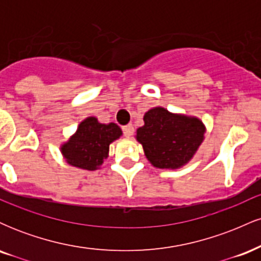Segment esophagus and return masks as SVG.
<instances>
[{"label": "esophagus", "instance_id": "1", "mask_svg": "<svg viewBox=\"0 0 261 261\" xmlns=\"http://www.w3.org/2000/svg\"><path fill=\"white\" fill-rule=\"evenodd\" d=\"M122 131H124V135H125V137H131L134 135V131H135V128H134V126L133 125H126V126H124L122 127Z\"/></svg>", "mask_w": 261, "mask_h": 261}]
</instances>
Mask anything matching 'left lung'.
I'll list each match as a JSON object with an SVG mask.
<instances>
[{
    "label": "left lung",
    "mask_w": 261,
    "mask_h": 261,
    "mask_svg": "<svg viewBox=\"0 0 261 261\" xmlns=\"http://www.w3.org/2000/svg\"><path fill=\"white\" fill-rule=\"evenodd\" d=\"M143 121L145 125L136 131V140L149 163L161 169H178L189 163L206 133L196 116L170 113L162 107L149 109Z\"/></svg>",
    "instance_id": "8db88e82"
}]
</instances>
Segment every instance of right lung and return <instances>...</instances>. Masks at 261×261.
Masks as SVG:
<instances>
[{"label":"right lung","mask_w":261,"mask_h":261,"mask_svg":"<svg viewBox=\"0 0 261 261\" xmlns=\"http://www.w3.org/2000/svg\"><path fill=\"white\" fill-rule=\"evenodd\" d=\"M122 135L114 122L101 124L94 116L80 122L76 133L60 147L62 157L70 166L85 170H97L109 155L110 143Z\"/></svg>","instance_id":"add662e5"}]
</instances>
